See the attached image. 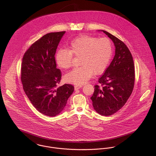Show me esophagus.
Instances as JSON below:
<instances>
[{
	"instance_id": "1",
	"label": "esophagus",
	"mask_w": 156,
	"mask_h": 156,
	"mask_svg": "<svg viewBox=\"0 0 156 156\" xmlns=\"http://www.w3.org/2000/svg\"><path fill=\"white\" fill-rule=\"evenodd\" d=\"M82 87V85H75L74 86L75 90H78V89H80Z\"/></svg>"
}]
</instances>
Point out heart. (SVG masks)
Listing matches in <instances>:
<instances>
[{"label": "heart", "instance_id": "1", "mask_svg": "<svg viewBox=\"0 0 156 156\" xmlns=\"http://www.w3.org/2000/svg\"><path fill=\"white\" fill-rule=\"evenodd\" d=\"M111 41L106 37L98 38L89 35H81L73 39L68 49H59L55 55V61L62 69L69 68L73 56H81V67L74 69L65 76V80L75 85L85 83L92 76L105 71L112 56Z\"/></svg>", "mask_w": 156, "mask_h": 156}]
</instances>
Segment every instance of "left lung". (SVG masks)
<instances>
[{"label":"left lung","mask_w":156,"mask_h":156,"mask_svg":"<svg viewBox=\"0 0 156 156\" xmlns=\"http://www.w3.org/2000/svg\"><path fill=\"white\" fill-rule=\"evenodd\" d=\"M100 31V30H98ZM113 41L115 56L105 73L94 87L90 99L94 110L103 116H110L121 109L132 93L134 84V66L132 55L122 41L101 30Z\"/></svg>","instance_id":"obj_1"}]
</instances>
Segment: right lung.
<instances>
[{
  "label": "right lung",
  "mask_w": 156,
  "mask_h": 156,
  "mask_svg": "<svg viewBox=\"0 0 156 156\" xmlns=\"http://www.w3.org/2000/svg\"><path fill=\"white\" fill-rule=\"evenodd\" d=\"M66 31L45 34L32 45L23 58L21 80L24 91L35 108L53 117L63 111L74 92L69 84L57 87L61 72L55 55Z\"/></svg>",
  "instance_id": "1"
}]
</instances>
